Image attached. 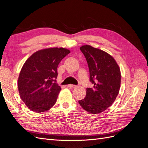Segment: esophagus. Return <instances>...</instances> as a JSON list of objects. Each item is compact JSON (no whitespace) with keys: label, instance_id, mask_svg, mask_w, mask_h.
<instances>
[{"label":"esophagus","instance_id":"esophagus-1","mask_svg":"<svg viewBox=\"0 0 148 148\" xmlns=\"http://www.w3.org/2000/svg\"><path fill=\"white\" fill-rule=\"evenodd\" d=\"M67 86L70 88H74L77 87V86H75V85H73V84H69Z\"/></svg>","mask_w":148,"mask_h":148}]
</instances>
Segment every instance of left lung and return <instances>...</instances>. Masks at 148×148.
Masks as SVG:
<instances>
[{
	"mask_svg": "<svg viewBox=\"0 0 148 148\" xmlns=\"http://www.w3.org/2000/svg\"><path fill=\"white\" fill-rule=\"evenodd\" d=\"M89 70V80L93 88L86 89V95L78 101L82 108L92 114L102 112L109 107L118 96L121 73L114 57L105 51L89 45L80 47Z\"/></svg>",
	"mask_w": 148,
	"mask_h": 148,
	"instance_id": "8db88e82",
	"label": "left lung"
}]
</instances>
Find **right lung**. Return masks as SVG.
<instances>
[{"mask_svg":"<svg viewBox=\"0 0 148 148\" xmlns=\"http://www.w3.org/2000/svg\"><path fill=\"white\" fill-rule=\"evenodd\" d=\"M70 52L63 47L44 49L33 53L22 66L18 89L28 109L41 113L56 104L61 88L56 83L57 66Z\"/></svg>","mask_w":148,"mask_h":148,"instance_id":"obj_1","label":"right lung"}]
</instances>
